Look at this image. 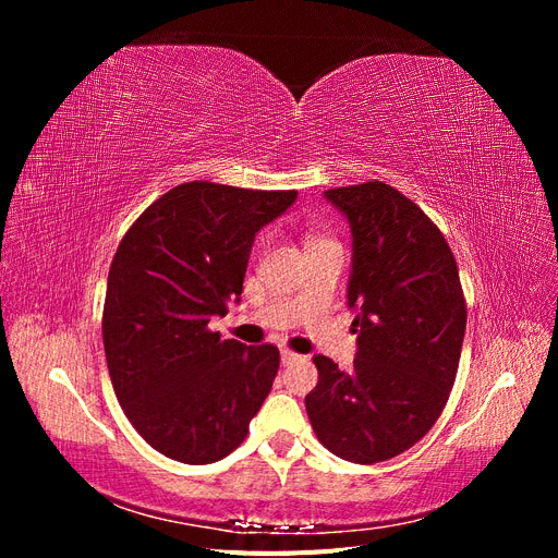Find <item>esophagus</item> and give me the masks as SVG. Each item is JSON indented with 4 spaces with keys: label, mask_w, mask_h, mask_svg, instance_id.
<instances>
[{
    "label": "esophagus",
    "mask_w": 558,
    "mask_h": 558,
    "mask_svg": "<svg viewBox=\"0 0 558 558\" xmlns=\"http://www.w3.org/2000/svg\"><path fill=\"white\" fill-rule=\"evenodd\" d=\"M300 356H298V353H293L291 349H281V363L283 365H291V363H295Z\"/></svg>",
    "instance_id": "34e87169"
}]
</instances>
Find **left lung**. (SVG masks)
Here are the masks:
<instances>
[{"mask_svg": "<svg viewBox=\"0 0 558 558\" xmlns=\"http://www.w3.org/2000/svg\"><path fill=\"white\" fill-rule=\"evenodd\" d=\"M326 197L351 226L347 298L359 307V353L349 369L314 356L318 384L305 408L320 445L369 465L414 447L442 414L468 310L445 234L410 197L381 181Z\"/></svg>", "mask_w": 558, "mask_h": 558, "instance_id": "obj_1", "label": "left lung"}]
</instances>
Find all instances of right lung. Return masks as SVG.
<instances>
[{"label":"right lung","mask_w":558,"mask_h":558,"mask_svg":"<svg viewBox=\"0 0 558 558\" xmlns=\"http://www.w3.org/2000/svg\"><path fill=\"white\" fill-rule=\"evenodd\" d=\"M295 197L181 183L118 244L102 314L109 377L134 430L167 459H226L272 388L279 349L221 340L209 320L240 300L253 238Z\"/></svg>","instance_id":"obj_1"}]
</instances>
